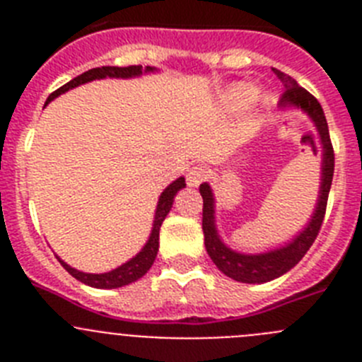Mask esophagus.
<instances>
[{"mask_svg": "<svg viewBox=\"0 0 362 362\" xmlns=\"http://www.w3.org/2000/svg\"><path fill=\"white\" fill-rule=\"evenodd\" d=\"M206 177H209V168L203 165H196V166H192L190 170H188L187 183L190 185V187H199Z\"/></svg>", "mask_w": 362, "mask_h": 362, "instance_id": "34e87169", "label": "esophagus"}]
</instances>
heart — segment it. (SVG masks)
Here are the masks:
<instances>
[{
  "label": "heart",
  "instance_id": "obj_1",
  "mask_svg": "<svg viewBox=\"0 0 362 362\" xmlns=\"http://www.w3.org/2000/svg\"><path fill=\"white\" fill-rule=\"evenodd\" d=\"M255 98V90L254 88H250V86H239V88H235V92H233V101L235 103H250L252 99Z\"/></svg>",
  "mask_w": 362,
  "mask_h": 362
}]
</instances>
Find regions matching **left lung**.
Returning <instances> with one entry per match:
<instances>
[{
  "instance_id": "left-lung-1",
  "label": "left lung",
  "mask_w": 362,
  "mask_h": 362,
  "mask_svg": "<svg viewBox=\"0 0 362 362\" xmlns=\"http://www.w3.org/2000/svg\"><path fill=\"white\" fill-rule=\"evenodd\" d=\"M277 78L283 81L284 92L281 95L283 105H296L300 107L313 119L317 127L319 137L322 143V183H321V196H319L317 209L310 219L308 226L293 239L290 245L277 248L268 254L259 255H245L230 250L228 246L221 243L217 238L216 225H214V196L212 190L206 183L199 187L201 196H203V232H204V246L209 252L216 267L219 268L225 276L239 281V283H268V281L281 277L283 274L296 267L300 259L305 257L310 246L317 239L319 230L322 226L326 214V204H328V194H330L332 179H334V166H335V153L332 146L330 132H328V123H326L325 112H322L321 103L313 98L308 90L297 85L293 78L288 74L274 69Z\"/></svg>"
}]
</instances>
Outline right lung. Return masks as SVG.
Instances as JSON below:
<instances>
[{
    "mask_svg": "<svg viewBox=\"0 0 362 362\" xmlns=\"http://www.w3.org/2000/svg\"><path fill=\"white\" fill-rule=\"evenodd\" d=\"M143 70L141 65H130V66H98V69H90L83 72L81 76L78 78H74L72 81H69L66 85L59 86L57 90H54L52 94L49 95L47 99V103H50L54 98H57L63 92L70 90L74 86L83 85V83H88L92 79H101V78H132V76H139ZM145 70H153L152 66H146ZM185 177L175 179L174 183L170 187H166V190L163 192L161 197H159L158 203V210H156V219H153V228L152 233H150V239L145 246H143V250L136 255L134 259H130L129 263L121 264L119 268L116 270L107 272V274H83V272L74 270L70 268L69 264L63 263L62 259H59V263L63 264L66 272H69L70 276L76 277L81 283L88 284V286H94V288H119V286H124V284H130L134 281H137L139 277H143L146 272L150 270V267L156 261V255H158L159 250V228H161L163 221H165L166 214L170 212L172 203H174V196L177 194L181 188H185Z\"/></svg>",
    "mask_w": 362,
    "mask_h": 362,
    "instance_id": "add662e5",
    "label": "right lung"
}]
</instances>
